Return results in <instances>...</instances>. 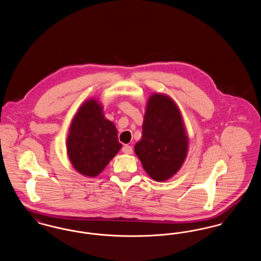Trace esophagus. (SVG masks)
Returning <instances> with one entry per match:
<instances>
[{
	"instance_id": "esophagus-1",
	"label": "esophagus",
	"mask_w": 261,
	"mask_h": 261,
	"mask_svg": "<svg viewBox=\"0 0 261 261\" xmlns=\"http://www.w3.org/2000/svg\"><path fill=\"white\" fill-rule=\"evenodd\" d=\"M122 151L124 153H127V154H131L133 152V149H132V147H130L128 145H125L124 147L122 148Z\"/></svg>"
}]
</instances>
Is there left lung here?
<instances>
[{
  "label": "left lung",
  "instance_id": "8db88e82",
  "mask_svg": "<svg viewBox=\"0 0 261 261\" xmlns=\"http://www.w3.org/2000/svg\"><path fill=\"white\" fill-rule=\"evenodd\" d=\"M189 138L182 114L167 95L153 93L147 102L143 135L135 153L149 177L158 182L170 179L186 160Z\"/></svg>",
  "mask_w": 261,
  "mask_h": 261
}]
</instances>
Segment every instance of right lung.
<instances>
[{
	"label": "right lung",
	"instance_id": "right-lung-1",
	"mask_svg": "<svg viewBox=\"0 0 261 261\" xmlns=\"http://www.w3.org/2000/svg\"><path fill=\"white\" fill-rule=\"evenodd\" d=\"M121 147L117 129L105 117L102 106L95 99L83 102L66 139L67 155L75 170L86 177H97Z\"/></svg>",
	"mask_w": 261,
	"mask_h": 261
}]
</instances>
